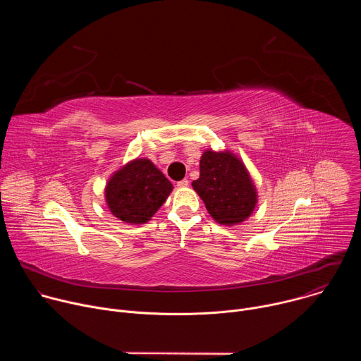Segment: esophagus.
<instances>
[{"mask_svg":"<svg viewBox=\"0 0 361 361\" xmlns=\"http://www.w3.org/2000/svg\"><path fill=\"white\" fill-rule=\"evenodd\" d=\"M177 185H178L180 188H184V187H187V185H188V180H187V178H184V180H180V181L177 183Z\"/></svg>","mask_w":361,"mask_h":361,"instance_id":"obj_1","label":"esophagus"}]
</instances>
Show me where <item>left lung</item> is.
I'll list each match as a JSON object with an SVG mask.
<instances>
[{
  "label": "left lung",
  "mask_w": 361,
  "mask_h": 361,
  "mask_svg": "<svg viewBox=\"0 0 361 361\" xmlns=\"http://www.w3.org/2000/svg\"><path fill=\"white\" fill-rule=\"evenodd\" d=\"M192 188L205 209L220 224L244 221L254 210L257 194L243 161L228 151H205L200 160V177Z\"/></svg>",
  "instance_id": "left-lung-1"
}]
</instances>
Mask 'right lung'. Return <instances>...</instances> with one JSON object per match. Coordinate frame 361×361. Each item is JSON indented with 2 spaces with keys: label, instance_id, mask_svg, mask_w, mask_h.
Here are the masks:
<instances>
[{
  "label": "right lung",
  "instance_id": "1",
  "mask_svg": "<svg viewBox=\"0 0 361 361\" xmlns=\"http://www.w3.org/2000/svg\"><path fill=\"white\" fill-rule=\"evenodd\" d=\"M173 190L166 176L147 159L118 170L109 181L106 200L110 212L124 223H147Z\"/></svg>",
  "mask_w": 361,
  "mask_h": 361
}]
</instances>
